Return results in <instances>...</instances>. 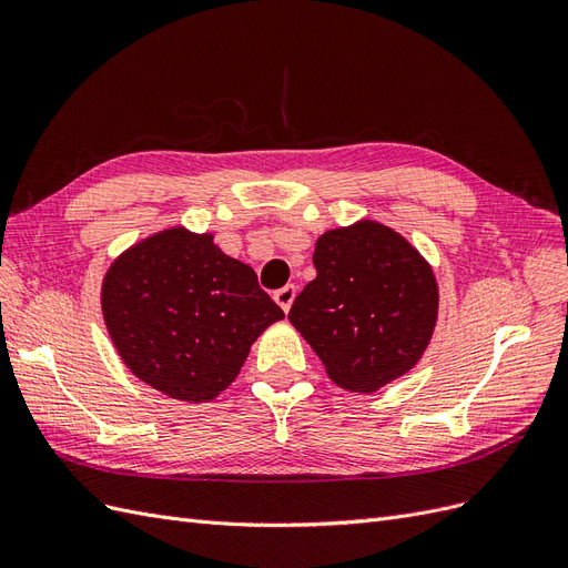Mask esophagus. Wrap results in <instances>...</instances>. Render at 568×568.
<instances>
[{
  "instance_id": "1",
  "label": "esophagus",
  "mask_w": 568,
  "mask_h": 568,
  "mask_svg": "<svg viewBox=\"0 0 568 568\" xmlns=\"http://www.w3.org/2000/svg\"><path fill=\"white\" fill-rule=\"evenodd\" d=\"M294 298H296V286L294 284H286L280 291H274V301H277V305L282 307L284 313H288V307H291V303H294Z\"/></svg>"
}]
</instances>
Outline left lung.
I'll return each mask as SVG.
<instances>
[{"label":"left lung","mask_w":568,"mask_h":568,"mask_svg":"<svg viewBox=\"0 0 568 568\" xmlns=\"http://www.w3.org/2000/svg\"><path fill=\"white\" fill-rule=\"evenodd\" d=\"M317 277L288 311L329 379L374 393L419 363L438 317L434 270L405 236L374 220L324 232Z\"/></svg>","instance_id":"left-lung-1"}]
</instances>
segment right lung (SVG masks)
I'll list each match as a JSON object with an SVG mask.
<instances>
[{"instance_id":"right-lung-1","label":"right lung","mask_w":568,"mask_h":568,"mask_svg":"<svg viewBox=\"0 0 568 568\" xmlns=\"http://www.w3.org/2000/svg\"><path fill=\"white\" fill-rule=\"evenodd\" d=\"M109 336L128 369L184 403H209L246 363L253 341L284 317L253 267L213 234L163 230L115 257L101 284Z\"/></svg>"}]
</instances>
